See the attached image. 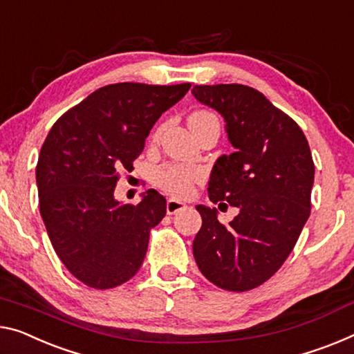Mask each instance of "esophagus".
<instances>
[{
  "label": "esophagus",
  "instance_id": "34e87169",
  "mask_svg": "<svg viewBox=\"0 0 354 354\" xmlns=\"http://www.w3.org/2000/svg\"><path fill=\"white\" fill-rule=\"evenodd\" d=\"M185 207H187V205H185L183 203H180V201H176V199H169V201H167V203H166V212H167V215L177 214V212L183 210Z\"/></svg>",
  "mask_w": 354,
  "mask_h": 354
}]
</instances>
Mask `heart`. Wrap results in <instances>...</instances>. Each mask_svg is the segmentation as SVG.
<instances>
[{"instance_id": "obj_1", "label": "heart", "mask_w": 354, "mask_h": 354, "mask_svg": "<svg viewBox=\"0 0 354 354\" xmlns=\"http://www.w3.org/2000/svg\"><path fill=\"white\" fill-rule=\"evenodd\" d=\"M215 115L209 111H194L189 113L188 117V124L189 128L194 129L198 128L199 124L205 122L215 120ZM162 131V127L156 128V131L151 136V139L156 140L160 138ZM204 177V174L201 169H196V167L189 166H182V165H166L161 166L153 174V182L156 187L162 192L167 193L174 198H188L189 194L193 193L194 185L198 183L201 178Z\"/></svg>"}]
</instances>
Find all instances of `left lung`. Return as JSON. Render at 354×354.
<instances>
[{
  "instance_id": "left-lung-1",
  "label": "left lung",
  "mask_w": 354,
  "mask_h": 354,
  "mask_svg": "<svg viewBox=\"0 0 354 354\" xmlns=\"http://www.w3.org/2000/svg\"><path fill=\"white\" fill-rule=\"evenodd\" d=\"M192 93L221 113L234 147L212 169L209 199L239 209L223 225L216 209L196 207L203 216L196 264L223 290H253L281 268L308 218L312 151L299 124L252 86L194 85Z\"/></svg>"
}]
</instances>
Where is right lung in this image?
Masks as SVG:
<instances>
[{
	"instance_id": "add662e5",
	"label": "right lung",
	"mask_w": 354,
	"mask_h": 354,
	"mask_svg": "<svg viewBox=\"0 0 354 354\" xmlns=\"http://www.w3.org/2000/svg\"><path fill=\"white\" fill-rule=\"evenodd\" d=\"M192 84L101 86L53 124L36 166L39 210L53 248L84 285L109 290L142 266L150 230L166 199L149 189L139 204H120L113 189L131 171L162 112Z\"/></svg>"
}]
</instances>
